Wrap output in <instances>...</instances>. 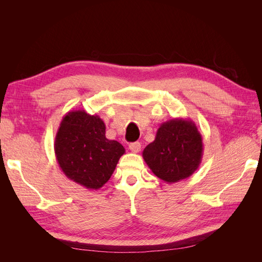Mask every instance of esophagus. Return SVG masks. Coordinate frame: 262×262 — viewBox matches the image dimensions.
Wrapping results in <instances>:
<instances>
[{"instance_id":"obj_1","label":"esophagus","mask_w":262,"mask_h":262,"mask_svg":"<svg viewBox=\"0 0 262 262\" xmlns=\"http://www.w3.org/2000/svg\"><path fill=\"white\" fill-rule=\"evenodd\" d=\"M129 148L133 153H139L141 150V143L140 142H134V143H131L129 145Z\"/></svg>"}]
</instances>
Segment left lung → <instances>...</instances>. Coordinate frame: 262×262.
<instances>
[{
  "instance_id": "obj_1",
  "label": "left lung",
  "mask_w": 262,
  "mask_h": 262,
  "mask_svg": "<svg viewBox=\"0 0 262 262\" xmlns=\"http://www.w3.org/2000/svg\"><path fill=\"white\" fill-rule=\"evenodd\" d=\"M142 155L155 176L173 184L191 176L200 166L202 136L190 119H171L161 124Z\"/></svg>"
}]
</instances>
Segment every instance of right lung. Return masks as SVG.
Listing matches in <instances>:
<instances>
[{
	"label": "right lung",
	"instance_id": "add662e5",
	"mask_svg": "<svg viewBox=\"0 0 262 262\" xmlns=\"http://www.w3.org/2000/svg\"><path fill=\"white\" fill-rule=\"evenodd\" d=\"M54 153L69 179L98 190L112 177L125 149L106 138V125L99 116L72 110L63 117L55 134Z\"/></svg>",
	"mask_w": 262,
	"mask_h": 262
}]
</instances>
